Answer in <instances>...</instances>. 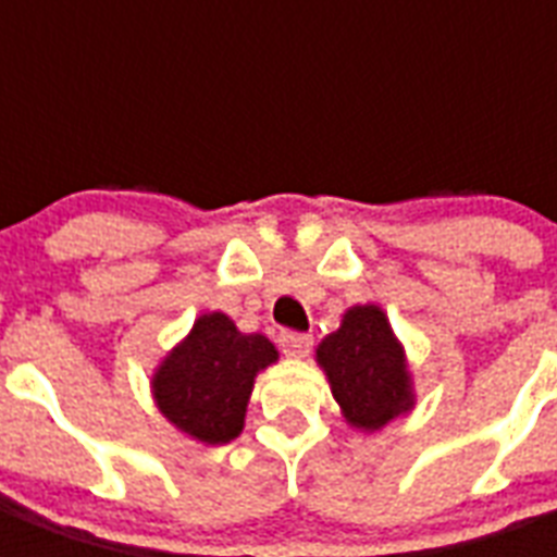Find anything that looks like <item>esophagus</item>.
I'll return each instance as SVG.
<instances>
[{"label":"esophagus","instance_id":"esophagus-1","mask_svg":"<svg viewBox=\"0 0 557 557\" xmlns=\"http://www.w3.org/2000/svg\"><path fill=\"white\" fill-rule=\"evenodd\" d=\"M312 344V335H304V332H283V335H280V347H283V352L292 358L309 356Z\"/></svg>","mask_w":557,"mask_h":557}]
</instances>
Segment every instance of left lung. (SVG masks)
<instances>
[{
    "label": "left lung",
    "mask_w": 557,
    "mask_h": 557,
    "mask_svg": "<svg viewBox=\"0 0 557 557\" xmlns=\"http://www.w3.org/2000/svg\"><path fill=\"white\" fill-rule=\"evenodd\" d=\"M318 364L330 379L341 413L358 431H381L413 410V381L405 349L379 306H352L318 347Z\"/></svg>",
    "instance_id": "8db88e82"
}]
</instances>
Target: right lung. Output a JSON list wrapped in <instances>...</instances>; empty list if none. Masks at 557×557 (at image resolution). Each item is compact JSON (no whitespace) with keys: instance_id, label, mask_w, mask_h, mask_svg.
Wrapping results in <instances>:
<instances>
[{"instance_id":"1","label":"right lung","mask_w":557,"mask_h":557,"mask_svg":"<svg viewBox=\"0 0 557 557\" xmlns=\"http://www.w3.org/2000/svg\"><path fill=\"white\" fill-rule=\"evenodd\" d=\"M274 361L277 349L265 335H245L227 314L208 312L159 364L152 396L178 431L205 445H225L243 433L257 372Z\"/></svg>"}]
</instances>
